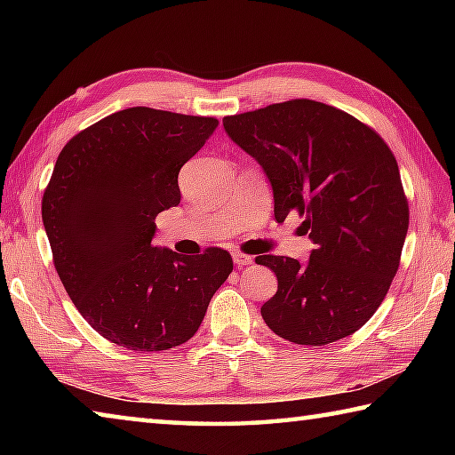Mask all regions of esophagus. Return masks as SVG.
<instances>
[{
	"instance_id": "esophagus-1",
	"label": "esophagus",
	"mask_w": 455,
	"mask_h": 455,
	"mask_svg": "<svg viewBox=\"0 0 455 455\" xmlns=\"http://www.w3.org/2000/svg\"><path fill=\"white\" fill-rule=\"evenodd\" d=\"M233 260H235V265H238V267L252 265V257L251 255H243V252H233Z\"/></svg>"
}]
</instances>
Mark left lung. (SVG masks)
I'll list each match as a JSON object with an SVG mask.
<instances>
[{
	"label": "left lung",
	"instance_id": "left-lung-1",
	"mask_svg": "<svg viewBox=\"0 0 455 455\" xmlns=\"http://www.w3.org/2000/svg\"><path fill=\"white\" fill-rule=\"evenodd\" d=\"M222 126L267 174L276 222L297 211L315 244L307 263L257 259L279 281L260 307L268 329L313 347L355 333L387 295L410 225L389 146L347 112L313 100L227 116Z\"/></svg>",
	"mask_w": 455,
	"mask_h": 455
}]
</instances>
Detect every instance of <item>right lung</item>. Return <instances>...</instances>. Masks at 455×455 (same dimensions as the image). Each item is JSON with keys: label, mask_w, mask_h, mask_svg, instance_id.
<instances>
[{"label": "right lung", "mask_w": 455, "mask_h": 455, "mask_svg": "<svg viewBox=\"0 0 455 455\" xmlns=\"http://www.w3.org/2000/svg\"><path fill=\"white\" fill-rule=\"evenodd\" d=\"M219 120L126 108L76 134L44 192L53 265L92 329L132 351L187 343L233 271L227 251L154 246V219L179 206L180 168Z\"/></svg>", "instance_id": "right-lung-1"}]
</instances>
